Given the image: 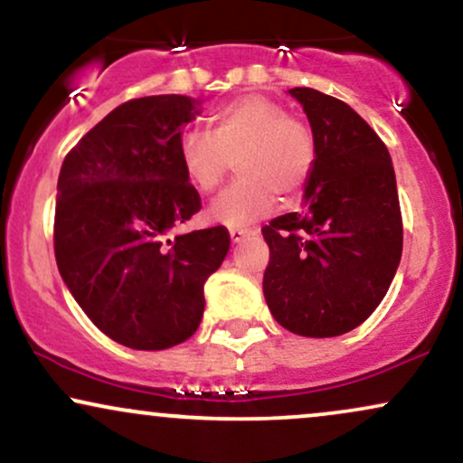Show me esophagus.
I'll list each match as a JSON object with an SVG mask.
<instances>
[{
	"label": "esophagus",
	"mask_w": 463,
	"mask_h": 463,
	"mask_svg": "<svg viewBox=\"0 0 463 463\" xmlns=\"http://www.w3.org/2000/svg\"><path fill=\"white\" fill-rule=\"evenodd\" d=\"M253 230H249V227H232L230 230V236H232V242H241L242 238L251 236Z\"/></svg>",
	"instance_id": "1"
}]
</instances>
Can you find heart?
<instances>
[{
	"label": "heart",
	"mask_w": 463,
	"mask_h": 463,
	"mask_svg": "<svg viewBox=\"0 0 463 463\" xmlns=\"http://www.w3.org/2000/svg\"><path fill=\"white\" fill-rule=\"evenodd\" d=\"M210 132L188 129L179 138V165L201 193L221 186L236 160L241 177L212 203L225 225H247L269 214L277 194L301 197L317 165L312 128L264 95L227 101L208 118Z\"/></svg>",
	"instance_id": "heart-1"
}]
</instances>
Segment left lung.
I'll return each instance as SVG.
<instances>
[{
  "mask_svg": "<svg viewBox=\"0 0 463 463\" xmlns=\"http://www.w3.org/2000/svg\"><path fill=\"white\" fill-rule=\"evenodd\" d=\"M306 110L317 165L306 212L262 227L270 249L264 297L281 327L307 338L355 329L377 309L403 253V216L388 146L345 101L292 89Z\"/></svg>",
  "mask_w": 463,
  "mask_h": 463,
  "instance_id": "obj_1",
  "label": "left lung"
}]
</instances>
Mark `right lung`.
<instances>
[{"label": "right lung", "mask_w": 463, "mask_h": 463, "mask_svg": "<svg viewBox=\"0 0 463 463\" xmlns=\"http://www.w3.org/2000/svg\"><path fill=\"white\" fill-rule=\"evenodd\" d=\"M194 106L184 95L125 101L81 136L60 168L58 270L86 317L129 349L188 340L203 317L205 279L230 251L222 225L171 236L201 210L179 165Z\"/></svg>", "instance_id": "right-lung-1"}]
</instances>
